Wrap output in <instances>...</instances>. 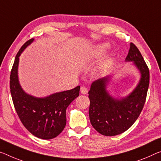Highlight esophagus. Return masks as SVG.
Instances as JSON below:
<instances>
[{
	"label": "esophagus",
	"instance_id": "obj_1",
	"mask_svg": "<svg viewBox=\"0 0 161 161\" xmlns=\"http://www.w3.org/2000/svg\"><path fill=\"white\" fill-rule=\"evenodd\" d=\"M80 93H82V94H87L88 88L85 87V86H82V87L80 88Z\"/></svg>",
	"mask_w": 161,
	"mask_h": 161
}]
</instances>
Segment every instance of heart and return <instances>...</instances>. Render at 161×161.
<instances>
[{"mask_svg":"<svg viewBox=\"0 0 161 161\" xmlns=\"http://www.w3.org/2000/svg\"><path fill=\"white\" fill-rule=\"evenodd\" d=\"M108 46L107 45V44H101V45L98 46V48H97V53H98V55H102V54L104 53L106 51V49H108ZM104 68H105V65H103V66L102 67V68H101V70H103ZM102 70H101V71H102Z\"/></svg>","mask_w":161,"mask_h":161,"instance_id":"obj_1","label":"heart"}]
</instances>
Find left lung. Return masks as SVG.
<instances>
[{
	"mask_svg": "<svg viewBox=\"0 0 161 161\" xmlns=\"http://www.w3.org/2000/svg\"><path fill=\"white\" fill-rule=\"evenodd\" d=\"M126 61H132L141 74L134 91L122 99H116L106 90L109 77L95 80L88 92L89 118L93 127L105 136H114L127 131L139 117L147 97L150 83L149 69L138 48L130 47Z\"/></svg>",
	"mask_w": 161,
	"mask_h": 161,
	"instance_id": "1",
	"label": "left lung"
}]
</instances>
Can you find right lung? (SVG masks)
Returning <instances> with one entry per match:
<instances>
[{
    "instance_id": "right-lung-1",
    "label": "right lung",
    "mask_w": 161,
    "mask_h": 161,
    "mask_svg": "<svg viewBox=\"0 0 161 161\" xmlns=\"http://www.w3.org/2000/svg\"><path fill=\"white\" fill-rule=\"evenodd\" d=\"M33 41L31 39L24 43L15 58L10 75V89L15 109L26 130L36 137L50 140L65 128L66 108L79 96L80 86L44 98H36L24 92L18 79L19 56Z\"/></svg>"
}]
</instances>
